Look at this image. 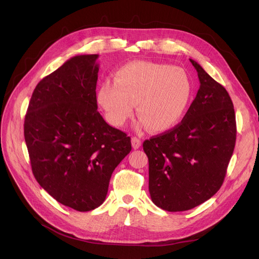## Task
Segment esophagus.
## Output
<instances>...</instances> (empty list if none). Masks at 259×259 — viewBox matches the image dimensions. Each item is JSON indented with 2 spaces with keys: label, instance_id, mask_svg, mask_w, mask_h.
I'll use <instances>...</instances> for the list:
<instances>
[{
  "label": "esophagus",
  "instance_id": "esophagus-1",
  "mask_svg": "<svg viewBox=\"0 0 259 259\" xmlns=\"http://www.w3.org/2000/svg\"><path fill=\"white\" fill-rule=\"evenodd\" d=\"M131 142H132V147H133V149H139V148L141 147V145H142L141 140H140L139 138H137V137H133L132 140H131Z\"/></svg>",
  "mask_w": 259,
  "mask_h": 259
}]
</instances>
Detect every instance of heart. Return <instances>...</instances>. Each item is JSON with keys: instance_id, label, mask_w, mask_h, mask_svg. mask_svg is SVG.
Here are the masks:
<instances>
[{"instance_id": "heart-1", "label": "heart", "mask_w": 259, "mask_h": 259, "mask_svg": "<svg viewBox=\"0 0 259 259\" xmlns=\"http://www.w3.org/2000/svg\"><path fill=\"white\" fill-rule=\"evenodd\" d=\"M191 97L192 84L185 70L152 62L122 66L114 80L105 79L98 91L99 104L112 125H124L138 104L140 126L154 132L178 125Z\"/></svg>"}]
</instances>
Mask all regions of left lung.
<instances>
[{
  "label": "left lung",
  "mask_w": 259,
  "mask_h": 259,
  "mask_svg": "<svg viewBox=\"0 0 259 259\" xmlns=\"http://www.w3.org/2000/svg\"><path fill=\"white\" fill-rule=\"evenodd\" d=\"M199 89L183 120L143 144L149 160L152 201L170 212L190 210L221 189L236 141V120L228 91L202 67Z\"/></svg>",
  "instance_id": "left-lung-1"
}]
</instances>
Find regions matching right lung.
<instances>
[{
	"instance_id": "right-lung-1",
	"label": "right lung",
	"mask_w": 259,
	"mask_h": 259,
	"mask_svg": "<svg viewBox=\"0 0 259 259\" xmlns=\"http://www.w3.org/2000/svg\"><path fill=\"white\" fill-rule=\"evenodd\" d=\"M98 54L76 56L36 85L24 121L32 173L62 205L87 212L104 202L131 139L98 111Z\"/></svg>"
}]
</instances>
